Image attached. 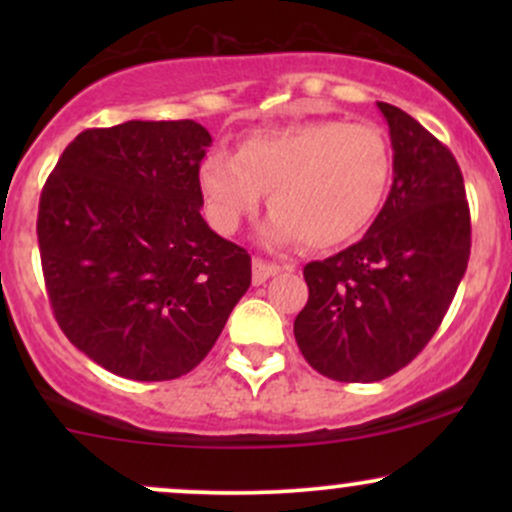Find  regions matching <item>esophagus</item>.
<instances>
[{
    "label": "esophagus",
    "mask_w": 512,
    "mask_h": 512,
    "mask_svg": "<svg viewBox=\"0 0 512 512\" xmlns=\"http://www.w3.org/2000/svg\"><path fill=\"white\" fill-rule=\"evenodd\" d=\"M281 272V267L276 262H264V260H252V284L260 286L269 276Z\"/></svg>",
    "instance_id": "esophagus-1"
}]
</instances>
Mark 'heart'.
<instances>
[{
	"label": "heart",
	"mask_w": 512,
	"mask_h": 512,
	"mask_svg": "<svg viewBox=\"0 0 512 512\" xmlns=\"http://www.w3.org/2000/svg\"><path fill=\"white\" fill-rule=\"evenodd\" d=\"M395 173L390 139L368 122L310 120L250 134L236 154L199 163V192L211 226L236 233L269 192L274 214L262 238L334 248L361 236L383 209Z\"/></svg>",
	"instance_id": "heart-1"
}]
</instances>
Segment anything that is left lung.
<instances>
[{"mask_svg": "<svg viewBox=\"0 0 512 512\" xmlns=\"http://www.w3.org/2000/svg\"><path fill=\"white\" fill-rule=\"evenodd\" d=\"M378 108L395 156L392 190L356 245L305 264L310 296L293 322L305 361L339 383L383 380L424 349L472 248L455 156L404 110Z\"/></svg>", "mask_w": 512, "mask_h": 512, "instance_id": "obj_1", "label": "left lung"}]
</instances>
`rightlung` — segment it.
I'll list each match as a JSON object with an SVG mask.
<instances>
[{"label": "right lung", "mask_w": 512, "mask_h": 512, "mask_svg": "<svg viewBox=\"0 0 512 512\" xmlns=\"http://www.w3.org/2000/svg\"><path fill=\"white\" fill-rule=\"evenodd\" d=\"M195 120L86 129L40 195L38 245L52 313L110 373L158 383L209 354L250 289V255L202 219Z\"/></svg>", "instance_id": "right-lung-1"}]
</instances>
